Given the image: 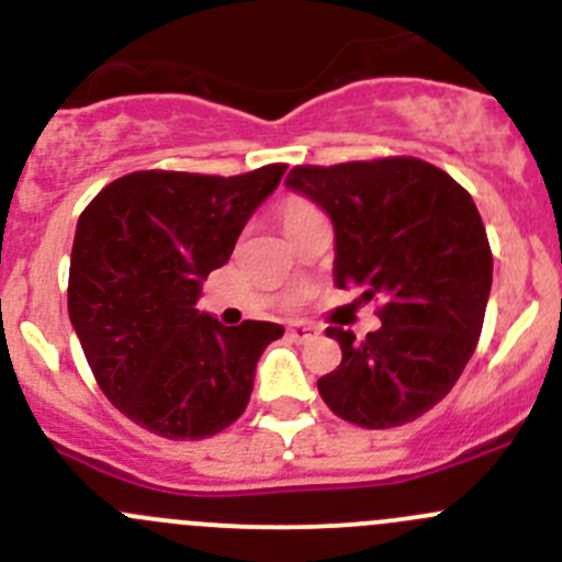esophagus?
Masks as SVG:
<instances>
[{"label": "esophagus", "instance_id": "obj_1", "mask_svg": "<svg viewBox=\"0 0 562 562\" xmlns=\"http://www.w3.org/2000/svg\"><path fill=\"white\" fill-rule=\"evenodd\" d=\"M288 337L296 339V342H310V339L317 337V328L307 326V323H291L288 326Z\"/></svg>", "mask_w": 562, "mask_h": 562}]
</instances>
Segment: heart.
Masks as SVG:
<instances>
[{
    "label": "heart",
    "mask_w": 562,
    "mask_h": 562,
    "mask_svg": "<svg viewBox=\"0 0 562 562\" xmlns=\"http://www.w3.org/2000/svg\"><path fill=\"white\" fill-rule=\"evenodd\" d=\"M313 214H317L315 206H310L307 201H302V198H288V201L282 203V212H280L282 228H291V225L302 223V220L313 217Z\"/></svg>",
    "instance_id": "obj_1"
}]
</instances>
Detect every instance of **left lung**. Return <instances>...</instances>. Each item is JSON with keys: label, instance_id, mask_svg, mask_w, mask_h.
Here are the masks:
<instances>
[{"label": "left lung", "instance_id": "obj_1", "mask_svg": "<svg viewBox=\"0 0 562 562\" xmlns=\"http://www.w3.org/2000/svg\"><path fill=\"white\" fill-rule=\"evenodd\" d=\"M285 187L331 217L334 285L383 302L364 339L326 328L342 361L317 381L323 402L367 429L424 416L468 367L490 302L492 249L473 198L416 157L296 166Z\"/></svg>", "mask_w": 562, "mask_h": 562}]
</instances>
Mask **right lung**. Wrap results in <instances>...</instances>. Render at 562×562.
Instances as JSON below:
<instances>
[{
  "label": "right lung",
  "instance_id": "1",
  "mask_svg": "<svg viewBox=\"0 0 562 562\" xmlns=\"http://www.w3.org/2000/svg\"><path fill=\"white\" fill-rule=\"evenodd\" d=\"M282 173H127L78 217L67 313L103 394L138 427L201 440L245 413L260 353L285 328L223 326L195 304Z\"/></svg>",
  "mask_w": 562,
  "mask_h": 562
}]
</instances>
